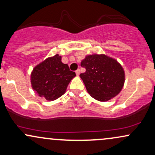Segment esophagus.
Wrapping results in <instances>:
<instances>
[{"label": "esophagus", "instance_id": "1", "mask_svg": "<svg viewBox=\"0 0 155 155\" xmlns=\"http://www.w3.org/2000/svg\"><path fill=\"white\" fill-rule=\"evenodd\" d=\"M76 75H79V74H80V70H79V69H77V70L76 71Z\"/></svg>", "mask_w": 155, "mask_h": 155}]
</instances>
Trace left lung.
<instances>
[{
    "instance_id": "8db88e82",
    "label": "left lung",
    "mask_w": 155,
    "mask_h": 155,
    "mask_svg": "<svg viewBox=\"0 0 155 155\" xmlns=\"http://www.w3.org/2000/svg\"><path fill=\"white\" fill-rule=\"evenodd\" d=\"M81 65L86 71L80 74V77L93 98L107 101L122 90L124 72L116 60L105 54L87 55Z\"/></svg>"
}]
</instances>
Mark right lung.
I'll return each instance as SVG.
<instances>
[{
  "mask_svg": "<svg viewBox=\"0 0 155 155\" xmlns=\"http://www.w3.org/2000/svg\"><path fill=\"white\" fill-rule=\"evenodd\" d=\"M76 76L68 65L61 61V56L55 54L34 68L31 73L32 87L40 97L54 101L65 93L68 85Z\"/></svg>",
  "mask_w": 155,
  "mask_h": 155,
  "instance_id": "right-lung-1",
  "label": "right lung"
}]
</instances>
